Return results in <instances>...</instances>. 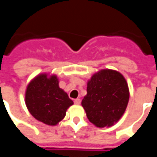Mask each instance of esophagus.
<instances>
[{
	"label": "esophagus",
	"instance_id": "34e87169",
	"mask_svg": "<svg viewBox=\"0 0 157 157\" xmlns=\"http://www.w3.org/2000/svg\"><path fill=\"white\" fill-rule=\"evenodd\" d=\"M74 102H75V104H77V105H79V104H81V102H82V100L80 98H76L74 100Z\"/></svg>",
	"mask_w": 157,
	"mask_h": 157
}]
</instances>
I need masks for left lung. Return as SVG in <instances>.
<instances>
[{
  "label": "left lung",
  "instance_id": "left-lung-1",
  "mask_svg": "<svg viewBox=\"0 0 157 157\" xmlns=\"http://www.w3.org/2000/svg\"><path fill=\"white\" fill-rule=\"evenodd\" d=\"M86 92L82 105L89 121L97 127H109L115 124L128 105V84L115 71L102 70L92 75Z\"/></svg>",
  "mask_w": 157,
  "mask_h": 157
}]
</instances>
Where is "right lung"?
Instances as JSON below:
<instances>
[{
	"label": "right lung",
	"mask_w": 157,
	"mask_h": 157,
	"mask_svg": "<svg viewBox=\"0 0 157 157\" xmlns=\"http://www.w3.org/2000/svg\"><path fill=\"white\" fill-rule=\"evenodd\" d=\"M25 102L36 119L46 124L55 125L65 116L73 101L59 86L55 75H39L33 80L26 91Z\"/></svg>",
	"instance_id": "obj_1"
}]
</instances>
